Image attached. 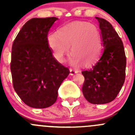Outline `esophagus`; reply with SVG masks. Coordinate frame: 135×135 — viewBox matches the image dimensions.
<instances>
[{
    "mask_svg": "<svg viewBox=\"0 0 135 135\" xmlns=\"http://www.w3.org/2000/svg\"><path fill=\"white\" fill-rule=\"evenodd\" d=\"M70 75H71V76H73V75H74L75 74H77L78 72V71H77V70H72V69H70Z\"/></svg>",
    "mask_w": 135,
    "mask_h": 135,
    "instance_id": "obj_1",
    "label": "esophagus"
}]
</instances>
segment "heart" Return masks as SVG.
<instances>
[{
  "label": "heart",
  "instance_id": "heart-1",
  "mask_svg": "<svg viewBox=\"0 0 135 135\" xmlns=\"http://www.w3.org/2000/svg\"><path fill=\"white\" fill-rule=\"evenodd\" d=\"M48 45L55 58L62 62L71 48L70 61L72 65L82 64L88 67L98 60L102 51V39L98 29L93 24L75 21L51 34L47 38Z\"/></svg>",
  "mask_w": 135,
  "mask_h": 135
}]
</instances>
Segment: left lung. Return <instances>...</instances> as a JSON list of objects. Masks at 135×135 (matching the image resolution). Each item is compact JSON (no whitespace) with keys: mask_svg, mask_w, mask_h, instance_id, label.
Instances as JSON below:
<instances>
[{"mask_svg":"<svg viewBox=\"0 0 135 135\" xmlns=\"http://www.w3.org/2000/svg\"><path fill=\"white\" fill-rule=\"evenodd\" d=\"M95 18L104 50L91 69L82 71L85 79L82 93L89 103L105 104L115 99L123 86L126 58L122 41L112 24L103 18Z\"/></svg>","mask_w":135,"mask_h":135,"instance_id":"obj_1","label":"left lung"}]
</instances>
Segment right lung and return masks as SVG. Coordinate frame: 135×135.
Listing matches in <instances>:
<instances>
[{
    "label": "right lung",
    "mask_w": 135,
    "mask_h": 135,
    "mask_svg": "<svg viewBox=\"0 0 135 135\" xmlns=\"http://www.w3.org/2000/svg\"><path fill=\"white\" fill-rule=\"evenodd\" d=\"M57 17L32 18L14 40L11 51L13 88L22 101L33 108H46L56 101L62 82L70 74L53 55L47 41Z\"/></svg>",
    "instance_id": "obj_1"
}]
</instances>
